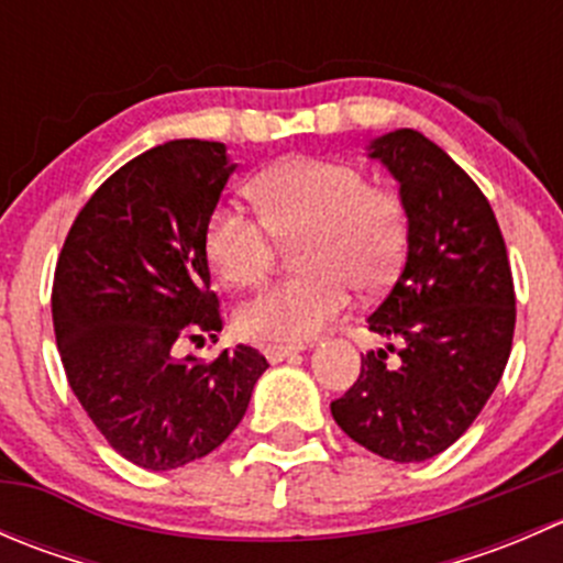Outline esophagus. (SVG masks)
I'll return each instance as SVG.
<instances>
[{"mask_svg":"<svg viewBox=\"0 0 563 563\" xmlns=\"http://www.w3.org/2000/svg\"><path fill=\"white\" fill-rule=\"evenodd\" d=\"M308 349V345H302V343H286V345H266L264 349V356L269 362H283V360H288V356H294V354H299V351H305Z\"/></svg>","mask_w":563,"mask_h":563,"instance_id":"34e87169","label":"esophagus"}]
</instances>
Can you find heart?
<instances>
[{"instance_id":"obj_1","label":"heart","mask_w":563,"mask_h":563,"mask_svg":"<svg viewBox=\"0 0 563 563\" xmlns=\"http://www.w3.org/2000/svg\"><path fill=\"white\" fill-rule=\"evenodd\" d=\"M261 214L236 203L214 209L203 250L229 286H255L275 258V236H305L297 264L305 275L266 286L236 310V329L250 340L305 343L351 302V288L378 294L395 280L408 242L400 196L367 185L351 163L297 155L255 176Z\"/></svg>"}]
</instances>
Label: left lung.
<instances>
[{"label":"left lung","mask_w":563,"mask_h":563,"mask_svg":"<svg viewBox=\"0 0 563 563\" xmlns=\"http://www.w3.org/2000/svg\"><path fill=\"white\" fill-rule=\"evenodd\" d=\"M367 155L397 179L408 218L406 266L367 318L395 360L367 351L332 417L365 450L422 463L455 444L501 382L515 334L512 269L490 203L441 146L400 128Z\"/></svg>","instance_id":"obj_1"}]
</instances>
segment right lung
<instances>
[{"label": "right lung", "instance_id": "right-lung-1", "mask_svg": "<svg viewBox=\"0 0 563 563\" xmlns=\"http://www.w3.org/2000/svg\"><path fill=\"white\" fill-rule=\"evenodd\" d=\"M234 163L218 141L179 139L124 163L84 203L54 272L56 345L95 428L130 463L168 471L218 450L247 411L266 360L212 362L181 340L223 329L203 229Z\"/></svg>", "mask_w": 563, "mask_h": 563}]
</instances>
